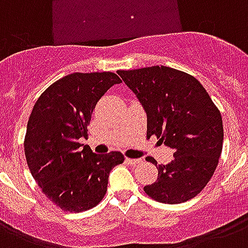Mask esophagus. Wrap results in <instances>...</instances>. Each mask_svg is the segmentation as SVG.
<instances>
[{
    "mask_svg": "<svg viewBox=\"0 0 248 248\" xmlns=\"http://www.w3.org/2000/svg\"><path fill=\"white\" fill-rule=\"evenodd\" d=\"M126 162H127L128 165L135 166V165H138V163H141V159L140 158H126Z\"/></svg>",
    "mask_w": 248,
    "mask_h": 248,
    "instance_id": "esophagus-1",
    "label": "esophagus"
}]
</instances>
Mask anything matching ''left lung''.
<instances>
[{"label": "left lung", "instance_id": "8db88e82", "mask_svg": "<svg viewBox=\"0 0 248 248\" xmlns=\"http://www.w3.org/2000/svg\"><path fill=\"white\" fill-rule=\"evenodd\" d=\"M147 113L148 136L155 135L173 149L157 181L145 185L148 196L177 204L196 197L207 185L223 149V120L204 87L193 76L155 65L117 72Z\"/></svg>", "mask_w": 248, "mask_h": 248}]
</instances>
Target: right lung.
Returning <instances> with one entry per match:
<instances>
[{
  "label": "right lung",
  "mask_w": 248,
  "mask_h": 248,
  "mask_svg": "<svg viewBox=\"0 0 248 248\" xmlns=\"http://www.w3.org/2000/svg\"><path fill=\"white\" fill-rule=\"evenodd\" d=\"M112 72L72 73L45 90L29 117L24 152L32 176L45 196L69 212L96 206L104 197L113 167L124 163L121 152L96 155L89 145L87 124L95 105L113 85Z\"/></svg>",
  "instance_id": "obj_1"
}]
</instances>
